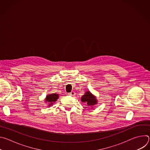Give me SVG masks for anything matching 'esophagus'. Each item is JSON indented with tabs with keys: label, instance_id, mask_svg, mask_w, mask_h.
<instances>
[{
	"label": "esophagus",
	"instance_id": "obj_1",
	"mask_svg": "<svg viewBox=\"0 0 150 150\" xmlns=\"http://www.w3.org/2000/svg\"><path fill=\"white\" fill-rule=\"evenodd\" d=\"M69 96H75V93L74 91H71L70 93L68 94Z\"/></svg>",
	"mask_w": 150,
	"mask_h": 150
}]
</instances>
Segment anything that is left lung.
<instances>
[{
    "mask_svg": "<svg viewBox=\"0 0 150 150\" xmlns=\"http://www.w3.org/2000/svg\"><path fill=\"white\" fill-rule=\"evenodd\" d=\"M81 101L86 102L88 105H93L97 103V101L94 96H93L89 91H87L82 97Z\"/></svg>",
    "mask_w": 150,
    "mask_h": 150,
    "instance_id": "obj_1",
    "label": "left lung"
}]
</instances>
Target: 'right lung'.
Returning <instances> with one entry per match:
<instances>
[{
    "label": "right lung",
    "instance_id": "1",
    "mask_svg": "<svg viewBox=\"0 0 150 150\" xmlns=\"http://www.w3.org/2000/svg\"><path fill=\"white\" fill-rule=\"evenodd\" d=\"M59 96H58V94H50L49 96H47L46 97V101L48 102V103H49L50 104L49 105H51L53 104V102L56 101L57 100V99L58 98Z\"/></svg>",
    "mask_w": 150,
    "mask_h": 150
}]
</instances>
